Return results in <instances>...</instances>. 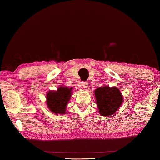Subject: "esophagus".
I'll list each match as a JSON object with an SVG mask.
<instances>
[{"mask_svg": "<svg viewBox=\"0 0 160 160\" xmlns=\"http://www.w3.org/2000/svg\"><path fill=\"white\" fill-rule=\"evenodd\" d=\"M82 84L83 87H84V89H86L87 87H88V85H89V83L87 82H82Z\"/></svg>", "mask_w": 160, "mask_h": 160, "instance_id": "1", "label": "esophagus"}]
</instances>
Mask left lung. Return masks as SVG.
<instances>
[{
  "mask_svg": "<svg viewBox=\"0 0 160 160\" xmlns=\"http://www.w3.org/2000/svg\"><path fill=\"white\" fill-rule=\"evenodd\" d=\"M99 113L108 117L115 113L123 102L121 92L117 87L103 86L94 91Z\"/></svg>",
  "mask_w": 160,
  "mask_h": 160,
  "instance_id": "8db88e82",
  "label": "left lung"
}]
</instances>
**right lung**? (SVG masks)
<instances>
[{"label":"right lung","mask_w":160,"mask_h":160,"mask_svg":"<svg viewBox=\"0 0 160 160\" xmlns=\"http://www.w3.org/2000/svg\"><path fill=\"white\" fill-rule=\"evenodd\" d=\"M73 87H58L57 91H49L47 94V106L55 114H65L67 105L72 95Z\"/></svg>","instance_id":"right-lung-1"}]
</instances>
